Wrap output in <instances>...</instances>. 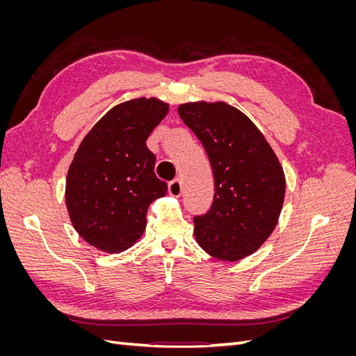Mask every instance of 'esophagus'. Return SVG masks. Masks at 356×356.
<instances>
[{
	"label": "esophagus",
	"instance_id": "esophagus-1",
	"mask_svg": "<svg viewBox=\"0 0 356 356\" xmlns=\"http://www.w3.org/2000/svg\"><path fill=\"white\" fill-rule=\"evenodd\" d=\"M168 191L170 196H175V197H179L181 193H182V182L179 179H174L169 182L168 186Z\"/></svg>",
	"mask_w": 356,
	"mask_h": 356
}]
</instances>
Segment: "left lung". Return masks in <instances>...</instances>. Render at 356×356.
<instances>
[{"mask_svg": "<svg viewBox=\"0 0 356 356\" xmlns=\"http://www.w3.org/2000/svg\"><path fill=\"white\" fill-rule=\"evenodd\" d=\"M178 114L202 143L213 172V202L193 218L195 238L209 255L238 261L275 230L285 197V175L263 134L225 102H188Z\"/></svg>", "mask_w": 356, "mask_h": 356, "instance_id": "1", "label": "left lung"}]
</instances>
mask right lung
Listing matches in <instances>:
<instances>
[{
	"label": "right lung",
	"instance_id": "obj_1",
	"mask_svg": "<svg viewBox=\"0 0 356 356\" xmlns=\"http://www.w3.org/2000/svg\"><path fill=\"white\" fill-rule=\"evenodd\" d=\"M169 105L138 98L115 105L84 136L67 175L65 200L74 229L105 252H122L141 238L147 209L168 184L154 174L147 138Z\"/></svg>",
	"mask_w": 356,
	"mask_h": 356
}]
</instances>
